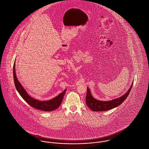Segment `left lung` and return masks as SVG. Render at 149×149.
Returning <instances> with one entry per match:
<instances>
[{"label": "left lung", "instance_id": "8db88e82", "mask_svg": "<svg viewBox=\"0 0 149 149\" xmlns=\"http://www.w3.org/2000/svg\"><path fill=\"white\" fill-rule=\"evenodd\" d=\"M133 83L128 91L121 97L110 100V101H100L95 99L91 95V91L88 88H87V93L86 96V104L93 111H107L114 109L121 104H122L130 94L131 90L132 88Z\"/></svg>", "mask_w": 149, "mask_h": 149}]
</instances>
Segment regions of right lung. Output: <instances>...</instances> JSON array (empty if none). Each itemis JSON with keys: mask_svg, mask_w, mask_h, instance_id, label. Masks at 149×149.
I'll return each instance as SVG.
<instances>
[{"mask_svg": "<svg viewBox=\"0 0 149 149\" xmlns=\"http://www.w3.org/2000/svg\"><path fill=\"white\" fill-rule=\"evenodd\" d=\"M15 70V62L13 65V77L15 86L17 91L20 95V96L23 98V99L31 107L45 111H51L57 109L61 104L64 95L65 93L66 89H65L62 93L59 94L57 96L53 99L47 101H40L35 99L31 97L27 93V92L24 89L23 86L21 85L20 82L18 81Z\"/></svg>", "mask_w": 149, "mask_h": 149, "instance_id": "1", "label": "right lung"}]
</instances>
